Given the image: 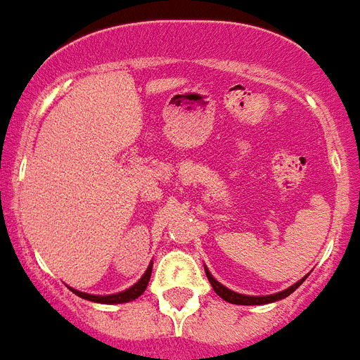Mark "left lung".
<instances>
[{
  "mask_svg": "<svg viewBox=\"0 0 360 360\" xmlns=\"http://www.w3.org/2000/svg\"><path fill=\"white\" fill-rule=\"evenodd\" d=\"M205 273H207L208 282H210V285H212V289L216 291L217 297H221L223 300L229 302V304H238V306H264V304H271V302L282 300V298L289 297L292 291H297V289L302 285V282H304V280L307 278V276H304L302 280H298L297 283H292L291 288L283 289V291H280V292H274V295H259V297H250V295H241V292H236V291H232V289L225 288L221 282H217L216 278L212 276V273H210L207 267H205Z\"/></svg>",
  "mask_w": 360,
  "mask_h": 360,
  "instance_id": "left-lung-1",
  "label": "left lung"
}]
</instances>
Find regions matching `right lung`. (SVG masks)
Instances as JSON below:
<instances>
[{
	"instance_id": "right-lung-1",
	"label": "right lung",
	"mask_w": 360,
	"mask_h": 360,
	"mask_svg": "<svg viewBox=\"0 0 360 360\" xmlns=\"http://www.w3.org/2000/svg\"><path fill=\"white\" fill-rule=\"evenodd\" d=\"M152 265L150 264L146 269V273L141 276L137 283H134L131 288L124 289L120 292H115V295H89V292H82V291H77V289H71L77 297L84 298V300H89V302H96V304H108V306H115V304H126V302H131L135 298H139L146 291L148 288V282H150V276H152Z\"/></svg>"
}]
</instances>
